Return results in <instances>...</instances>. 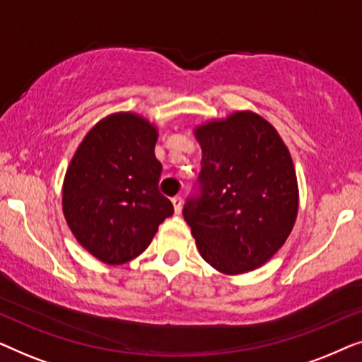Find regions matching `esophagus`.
Here are the masks:
<instances>
[{
    "instance_id": "1",
    "label": "esophagus",
    "mask_w": 362,
    "mask_h": 362,
    "mask_svg": "<svg viewBox=\"0 0 362 362\" xmlns=\"http://www.w3.org/2000/svg\"><path fill=\"white\" fill-rule=\"evenodd\" d=\"M171 201H173V206H175V212H176V214H180L181 207H182V197L181 196H175Z\"/></svg>"
}]
</instances>
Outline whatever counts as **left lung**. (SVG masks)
I'll return each mask as SVG.
<instances>
[{
	"mask_svg": "<svg viewBox=\"0 0 362 362\" xmlns=\"http://www.w3.org/2000/svg\"><path fill=\"white\" fill-rule=\"evenodd\" d=\"M202 158L182 216L207 264L222 274L264 265L293 229L298 186L274 127L252 112L197 127Z\"/></svg>",
	"mask_w": 362,
	"mask_h": 362,
	"instance_id": "8db88e82",
	"label": "left lung"
}]
</instances>
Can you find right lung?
I'll list each match as a JSON object with an SVG mask.
<instances>
[{
    "mask_svg": "<svg viewBox=\"0 0 362 362\" xmlns=\"http://www.w3.org/2000/svg\"><path fill=\"white\" fill-rule=\"evenodd\" d=\"M156 128L135 113L98 122L74 155L62 187L72 234L98 260L120 265L150 245L173 204L158 189Z\"/></svg>",
    "mask_w": 362,
    "mask_h": 362,
    "instance_id": "obj_1",
    "label": "right lung"
}]
</instances>
